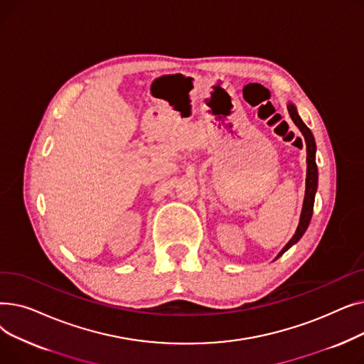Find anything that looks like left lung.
<instances>
[{
    "mask_svg": "<svg viewBox=\"0 0 364 364\" xmlns=\"http://www.w3.org/2000/svg\"><path fill=\"white\" fill-rule=\"evenodd\" d=\"M288 110H289V114H291L294 124L302 132L305 144H307V178H305V196H304L302 211H301L299 224L296 227V232L292 236V239L288 243H286V246L279 252L277 258L282 257L286 251H288L292 245H295L302 237L305 230H307V227H309L310 220H311V215H313L314 198H316L317 183H318V172H317V164H316V141H314V137H313V132L310 131V128L307 125L302 122V119L299 118V114L296 112V107L292 103L288 105Z\"/></svg>",
    "mask_w": 364,
    "mask_h": 364,
    "instance_id": "obj_1",
    "label": "left lung"
}]
</instances>
